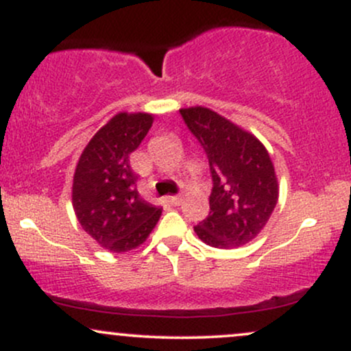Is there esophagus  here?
I'll list each match as a JSON object with an SVG mask.
<instances>
[{
    "mask_svg": "<svg viewBox=\"0 0 351 351\" xmlns=\"http://www.w3.org/2000/svg\"><path fill=\"white\" fill-rule=\"evenodd\" d=\"M168 199H170V203L173 204V206H180L181 201H183L180 196H171V198H168Z\"/></svg>",
    "mask_w": 351,
    "mask_h": 351,
    "instance_id": "34e87169",
    "label": "esophagus"
}]
</instances>
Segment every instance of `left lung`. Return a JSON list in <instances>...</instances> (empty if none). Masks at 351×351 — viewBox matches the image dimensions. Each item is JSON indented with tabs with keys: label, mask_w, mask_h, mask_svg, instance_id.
Instances as JSON below:
<instances>
[{
	"label": "left lung",
	"mask_w": 351,
	"mask_h": 351,
	"mask_svg": "<svg viewBox=\"0 0 351 351\" xmlns=\"http://www.w3.org/2000/svg\"><path fill=\"white\" fill-rule=\"evenodd\" d=\"M208 155L213 176L209 216L195 228L204 244L236 249L259 236L277 201L279 181L267 148L256 135L208 107L180 108Z\"/></svg>",
	"instance_id": "8db88e82"
}]
</instances>
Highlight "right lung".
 <instances>
[{
  "mask_svg": "<svg viewBox=\"0 0 351 351\" xmlns=\"http://www.w3.org/2000/svg\"><path fill=\"white\" fill-rule=\"evenodd\" d=\"M155 115L119 112L100 127L79 156L72 180L75 217L100 247L128 252L142 245L162 216V208L142 199L130 155L152 128Z\"/></svg>",
  "mask_w": 351,
  "mask_h": 351,
  "instance_id": "obj_1",
  "label": "right lung"
}]
</instances>
